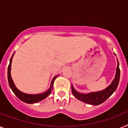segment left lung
Instances as JSON below:
<instances>
[{"label":"left lung","instance_id":"8db88e82","mask_svg":"<svg viewBox=\"0 0 128 128\" xmlns=\"http://www.w3.org/2000/svg\"><path fill=\"white\" fill-rule=\"evenodd\" d=\"M120 70L119 68V62L118 61V65L116 68V76H115L114 79L111 83L110 85L108 86L105 89H104L102 91H98V92H92L88 94H83V93H78V91H76L73 86L72 85V91L75 97L81 101L84 102L89 104H92V105H98L104 102L114 92L118 86V83L120 81Z\"/></svg>","mask_w":128,"mask_h":128}]
</instances>
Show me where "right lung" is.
<instances>
[{
	"mask_svg": "<svg viewBox=\"0 0 128 128\" xmlns=\"http://www.w3.org/2000/svg\"><path fill=\"white\" fill-rule=\"evenodd\" d=\"M14 54V52L12 54V57L10 60V64L8 65V84L10 86V88L13 91V93L15 94V95L17 96L18 98H19L20 100L28 104H33V103H36L37 102H39L40 100H43L44 98H45L46 96H48L50 94L52 88H53V84L54 81L56 78L58 76L54 77L53 79L52 80V82L50 83V86L49 89H48L47 91L44 92L42 93H40V94H26L20 91V90L17 89V88L16 87L14 82L12 80V77H11V74H10V70H11V64H12V60L13 58V56Z\"/></svg>",
	"mask_w": 128,
	"mask_h": 128,
	"instance_id": "add662e5",
	"label": "right lung"
}]
</instances>
